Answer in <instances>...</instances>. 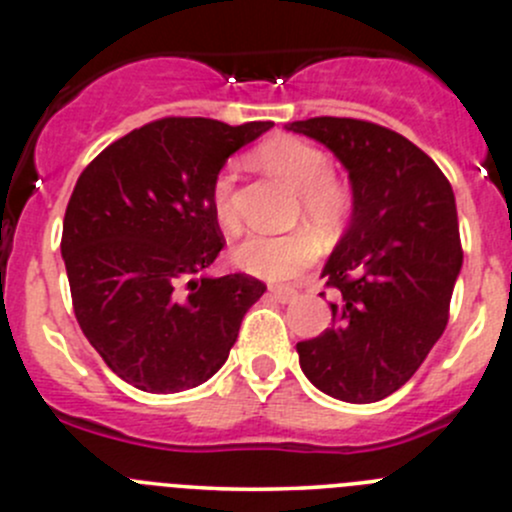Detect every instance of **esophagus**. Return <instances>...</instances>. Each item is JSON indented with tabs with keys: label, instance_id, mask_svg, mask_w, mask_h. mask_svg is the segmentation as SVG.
Wrapping results in <instances>:
<instances>
[{
	"label": "esophagus",
	"instance_id": "34e87169",
	"mask_svg": "<svg viewBox=\"0 0 512 512\" xmlns=\"http://www.w3.org/2000/svg\"><path fill=\"white\" fill-rule=\"evenodd\" d=\"M270 294H272V299H277V302L287 304V302H292L294 297H297V289L277 285V287H270Z\"/></svg>",
	"mask_w": 512,
	"mask_h": 512
}]
</instances>
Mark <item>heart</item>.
Segmentation results:
<instances>
[{"instance_id": "1", "label": "heart", "mask_w": 512, "mask_h": 512, "mask_svg": "<svg viewBox=\"0 0 512 512\" xmlns=\"http://www.w3.org/2000/svg\"><path fill=\"white\" fill-rule=\"evenodd\" d=\"M267 170L280 175L299 193V218L317 227L324 235H334L349 223L354 213V193L344 183L334 180V163L322 148L302 138H275L257 153ZM235 163L223 165L210 188V208L220 227L235 232L240 215L235 205ZM319 255V245L309 232L287 235H250L235 247V262L250 275L262 280H289L312 265Z\"/></svg>"}]
</instances>
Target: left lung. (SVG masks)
Instances as JSON below:
<instances>
[{"label":"left lung","mask_w":512,"mask_h":512,"mask_svg":"<svg viewBox=\"0 0 512 512\" xmlns=\"http://www.w3.org/2000/svg\"><path fill=\"white\" fill-rule=\"evenodd\" d=\"M347 168L352 223L324 265L332 327L297 344L304 376L349 404L399 391L448 324L463 265L453 188L409 138L359 118L289 123ZM324 294V292H322Z\"/></svg>","instance_id":"1"}]
</instances>
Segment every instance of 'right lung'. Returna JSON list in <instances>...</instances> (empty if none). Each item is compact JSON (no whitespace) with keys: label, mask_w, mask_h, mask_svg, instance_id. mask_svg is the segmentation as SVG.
Segmentation results:
<instances>
[{"label":"right lung","mask_w":512,"mask_h":512,"mask_svg":"<svg viewBox=\"0 0 512 512\" xmlns=\"http://www.w3.org/2000/svg\"><path fill=\"white\" fill-rule=\"evenodd\" d=\"M272 121L160 118L103 148L76 180L61 257L76 322L108 369L148 394L208 381L265 282L203 275L225 237L210 188Z\"/></svg>","instance_id":"right-lung-1"}]
</instances>
